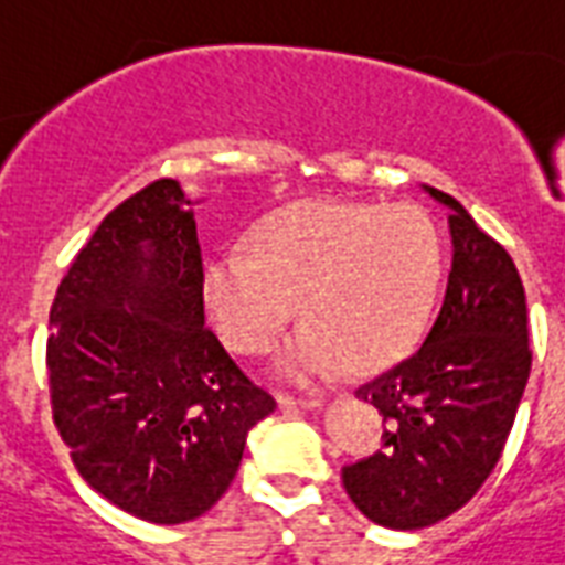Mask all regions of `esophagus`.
I'll return each instance as SVG.
<instances>
[{"label": "esophagus", "instance_id": "34e87169", "mask_svg": "<svg viewBox=\"0 0 565 565\" xmlns=\"http://www.w3.org/2000/svg\"><path fill=\"white\" fill-rule=\"evenodd\" d=\"M278 403L281 406H301V409H319L322 406V397L319 394H278Z\"/></svg>", "mask_w": 565, "mask_h": 565}]
</instances>
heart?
Instances as JSON below:
<instances>
[{"label":"heart","mask_w":565,"mask_h":565,"mask_svg":"<svg viewBox=\"0 0 565 565\" xmlns=\"http://www.w3.org/2000/svg\"><path fill=\"white\" fill-rule=\"evenodd\" d=\"M441 281V237L412 203L313 200L278 211L252 249L205 264L203 296L217 333L260 354L296 319L310 328L284 348L292 380L324 377L339 362L371 374L401 360L426 324Z\"/></svg>","instance_id":"obj_1"}]
</instances>
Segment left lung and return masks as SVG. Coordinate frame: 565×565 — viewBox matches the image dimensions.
<instances>
[{
	"label": "left lung",
	"mask_w": 565,
	"mask_h": 565,
	"mask_svg": "<svg viewBox=\"0 0 565 565\" xmlns=\"http://www.w3.org/2000/svg\"><path fill=\"white\" fill-rule=\"evenodd\" d=\"M452 269L444 305L415 354L356 388L383 415V449L342 467V484L371 522L417 531L479 493L502 458L531 374L529 310L511 255L456 196Z\"/></svg>",
	"instance_id": "obj_1"
}]
</instances>
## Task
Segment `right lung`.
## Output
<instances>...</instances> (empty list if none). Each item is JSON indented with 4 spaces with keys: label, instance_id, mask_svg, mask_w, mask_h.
<instances>
[{
    "label": "right lung",
    "instance_id": "right-lung-1",
    "mask_svg": "<svg viewBox=\"0 0 565 565\" xmlns=\"http://www.w3.org/2000/svg\"><path fill=\"white\" fill-rule=\"evenodd\" d=\"M203 249L177 179L100 220L49 313L52 417L81 479L156 525L203 516L275 397L205 328Z\"/></svg>",
    "mask_w": 565,
    "mask_h": 565
}]
</instances>
